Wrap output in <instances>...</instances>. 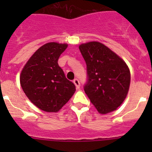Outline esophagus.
<instances>
[{
	"instance_id": "1",
	"label": "esophagus",
	"mask_w": 152,
	"mask_h": 152,
	"mask_svg": "<svg viewBox=\"0 0 152 152\" xmlns=\"http://www.w3.org/2000/svg\"><path fill=\"white\" fill-rule=\"evenodd\" d=\"M73 83H74V85H76V88H77V89H79V87H80V82H79V79H75L74 80H73Z\"/></svg>"
}]
</instances>
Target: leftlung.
<instances>
[{
	"mask_svg": "<svg viewBox=\"0 0 152 152\" xmlns=\"http://www.w3.org/2000/svg\"><path fill=\"white\" fill-rule=\"evenodd\" d=\"M79 48L87 65L85 93L99 113L114 111L123 103L129 88L126 64L101 42H90Z\"/></svg>",
	"mask_w": 152,
	"mask_h": 152,
	"instance_id": "left-lung-1",
	"label": "left lung"
}]
</instances>
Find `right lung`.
<instances>
[{
  "mask_svg": "<svg viewBox=\"0 0 152 152\" xmlns=\"http://www.w3.org/2000/svg\"><path fill=\"white\" fill-rule=\"evenodd\" d=\"M67 44L48 42L29 59L20 74V85L29 100L40 110L59 111L72 97L76 87L58 65Z\"/></svg>",
  "mask_w": 152,
  "mask_h": 152,
  "instance_id": "obj_1",
  "label": "right lung"
}]
</instances>
